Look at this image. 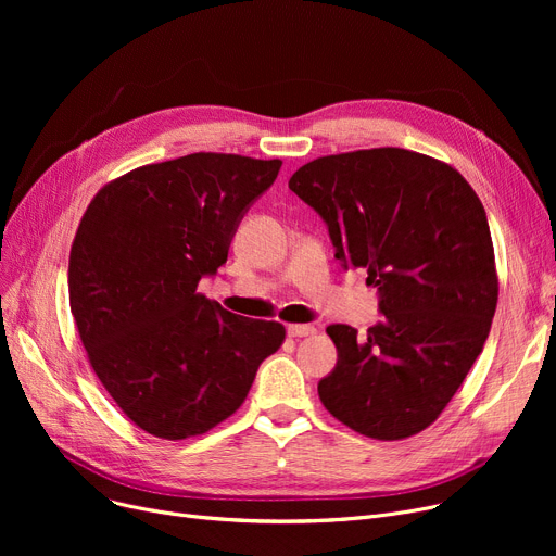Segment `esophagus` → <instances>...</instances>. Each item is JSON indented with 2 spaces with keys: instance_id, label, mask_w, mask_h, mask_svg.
Here are the masks:
<instances>
[{
  "instance_id": "esophagus-1",
  "label": "esophagus",
  "mask_w": 556,
  "mask_h": 556,
  "mask_svg": "<svg viewBox=\"0 0 556 556\" xmlns=\"http://www.w3.org/2000/svg\"><path fill=\"white\" fill-rule=\"evenodd\" d=\"M286 333L290 338H308V336L315 333V327H311V325H288Z\"/></svg>"
}]
</instances>
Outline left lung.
<instances>
[{
    "mask_svg": "<svg viewBox=\"0 0 556 556\" xmlns=\"http://www.w3.org/2000/svg\"><path fill=\"white\" fill-rule=\"evenodd\" d=\"M329 229L342 268H365L381 323L331 325L327 410L371 440L428 428L482 354L498 302L480 198L444 162L371 149L317 157L288 182Z\"/></svg>",
    "mask_w": 556,
    "mask_h": 556,
    "instance_id": "left-lung-1",
    "label": "left lung"
}]
</instances>
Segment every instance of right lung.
<instances>
[{"instance_id": "add662e5", "label": "right lung", "mask_w": 556, "mask_h": 556, "mask_svg": "<svg viewBox=\"0 0 556 556\" xmlns=\"http://www.w3.org/2000/svg\"><path fill=\"white\" fill-rule=\"evenodd\" d=\"M279 160L193 153L103 187L70 256V306L99 381L162 440L207 432L245 401L279 323L233 315L198 293L214 277Z\"/></svg>"}]
</instances>
